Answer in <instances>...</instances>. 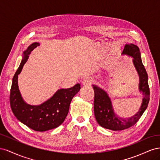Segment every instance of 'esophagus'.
<instances>
[{
  "label": "esophagus",
  "instance_id": "obj_1",
  "mask_svg": "<svg viewBox=\"0 0 160 160\" xmlns=\"http://www.w3.org/2000/svg\"><path fill=\"white\" fill-rule=\"evenodd\" d=\"M93 82V79L91 78V77H87L83 81H82V85L85 87L90 86L92 83Z\"/></svg>",
  "mask_w": 160,
  "mask_h": 160
}]
</instances>
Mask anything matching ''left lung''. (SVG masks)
I'll list each match as a JSON object with an SVG mask.
<instances>
[{"mask_svg":"<svg viewBox=\"0 0 160 160\" xmlns=\"http://www.w3.org/2000/svg\"><path fill=\"white\" fill-rule=\"evenodd\" d=\"M122 55L133 57V63L139 77V90L144 97L141 108L136 113L130 118H122L114 113L111 99L107 92L93 85L95 91L94 114L96 121L101 127L113 131H121L132 127L138 122L147 109L149 101L148 76L142 63L141 53L138 47L132 43L126 44L124 47Z\"/></svg>","mask_w":160,"mask_h":160,"instance_id":"obj_1","label":"left lung"}]
</instances>
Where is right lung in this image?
Wrapping results in <instances>:
<instances>
[{"label":"right lung","mask_w":160,"mask_h":160,"mask_svg":"<svg viewBox=\"0 0 160 160\" xmlns=\"http://www.w3.org/2000/svg\"><path fill=\"white\" fill-rule=\"evenodd\" d=\"M40 45L33 42L23 52V59L14 74L10 93V104L17 119L37 132H46L59 127L65 121L73 97L81 89L77 83L69 89H59L51 98L39 105H31L23 100L18 86V75L27 62L28 55Z\"/></svg>","instance_id":"1"}]
</instances>
